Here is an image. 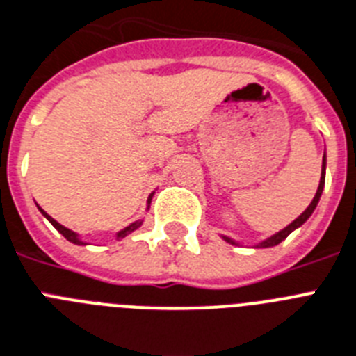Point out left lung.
Instances as JSON below:
<instances>
[{"label":"left lung","mask_w":356,"mask_h":356,"mask_svg":"<svg viewBox=\"0 0 356 356\" xmlns=\"http://www.w3.org/2000/svg\"><path fill=\"white\" fill-rule=\"evenodd\" d=\"M324 184H325V154H324V158H322V175H320L318 189H316V195H315V198H313V202H311V204L307 205V209H305L304 213H302L300 216H298V218L293 220V222H291V224L287 225V227H284V229H282V231H278L277 234H273V236L266 238L264 242L258 243L257 248H273V245H278V243H280L282 240H286V238L289 236V234L293 233V231H295V229H298L302 224H304V222H307V218H309L311 214H313V211L316 209V205H318V200H320V196H322V191H324ZM222 238H224L225 242L234 243V245H236V242H234V240H231V238H229V236H222Z\"/></svg>","instance_id":"8db88e82"}]
</instances>
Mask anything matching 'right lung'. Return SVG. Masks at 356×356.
Instances as JSON below:
<instances>
[{"instance_id":"1","label":"right lung","mask_w":356,"mask_h":356,"mask_svg":"<svg viewBox=\"0 0 356 356\" xmlns=\"http://www.w3.org/2000/svg\"><path fill=\"white\" fill-rule=\"evenodd\" d=\"M152 195H154V193H152ZM152 195L149 196V200H147V204H151ZM147 209H149V205H147ZM40 211H41V214H43V216H45V218L49 220V222H51V224L54 225V227L58 229V231H60V233L67 238V240H69V242L76 243V245H87V243H85L83 240H81V238H79L78 234L74 233V231H70V229H67V227H63V225H61V224H58V222H56V220L52 218V216H49V214H47L45 211L41 209V207H40ZM142 224H143V220H138V222H134V224L127 225V227L122 229V231H120V233L116 234V240H120V238H125V236H127V234H131L132 231H136V229L140 227V225H142Z\"/></svg>"}]
</instances>
